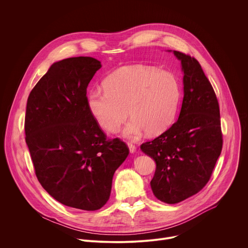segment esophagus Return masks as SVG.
<instances>
[{
    "mask_svg": "<svg viewBox=\"0 0 248 248\" xmlns=\"http://www.w3.org/2000/svg\"><path fill=\"white\" fill-rule=\"evenodd\" d=\"M127 145H128V148H129V152H130L131 154H133V153L136 152V147H135V145H133V144H131V143H128Z\"/></svg>",
    "mask_w": 248,
    "mask_h": 248,
    "instance_id": "1",
    "label": "esophagus"
}]
</instances>
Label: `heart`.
I'll return each instance as SVG.
<instances>
[{
  "label": "heart",
  "mask_w": 248,
  "mask_h": 248,
  "mask_svg": "<svg viewBox=\"0 0 248 248\" xmlns=\"http://www.w3.org/2000/svg\"><path fill=\"white\" fill-rule=\"evenodd\" d=\"M104 88L88 92V112L109 132H116L130 113L132 119L123 135L131 140L146 131L149 135L165 131L175 117L181 99V86L172 74L142 64L118 69L105 79Z\"/></svg>",
  "instance_id": "obj_1"
}]
</instances>
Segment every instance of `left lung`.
<instances>
[{"instance_id": "8db88e82", "label": "left lung", "mask_w": 248, "mask_h": 248, "mask_svg": "<svg viewBox=\"0 0 248 248\" xmlns=\"http://www.w3.org/2000/svg\"><path fill=\"white\" fill-rule=\"evenodd\" d=\"M172 53L181 61L184 74L179 119L160 136L140 146L156 163L152 191L168 204L184 201L206 186L223 146L220 109L213 87L194 58Z\"/></svg>"}]
</instances>
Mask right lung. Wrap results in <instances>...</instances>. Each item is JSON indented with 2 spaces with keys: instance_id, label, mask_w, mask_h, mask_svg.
<instances>
[{
  "instance_id": "add662e5",
  "label": "right lung",
  "mask_w": 248,
  "mask_h": 248,
  "mask_svg": "<svg viewBox=\"0 0 248 248\" xmlns=\"http://www.w3.org/2000/svg\"><path fill=\"white\" fill-rule=\"evenodd\" d=\"M101 66L91 57L54 62L26 105L25 141L39 183L60 203L86 211L107 203L129 153L119 138H106L87 109L86 89Z\"/></svg>"
}]
</instances>
